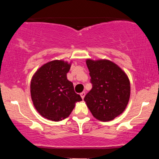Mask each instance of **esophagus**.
I'll return each instance as SVG.
<instances>
[{
	"label": "esophagus",
	"mask_w": 159,
	"mask_h": 159,
	"mask_svg": "<svg viewBox=\"0 0 159 159\" xmlns=\"http://www.w3.org/2000/svg\"><path fill=\"white\" fill-rule=\"evenodd\" d=\"M80 95H81V98H82V99H84V97H85V95H86V92H81V94H80Z\"/></svg>",
	"instance_id": "1"
}]
</instances>
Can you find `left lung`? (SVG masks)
I'll return each instance as SVG.
<instances>
[{"mask_svg":"<svg viewBox=\"0 0 159 159\" xmlns=\"http://www.w3.org/2000/svg\"><path fill=\"white\" fill-rule=\"evenodd\" d=\"M92 89L84 97L93 116L109 121L125 111L130 97V82L120 67L108 60L86 61Z\"/></svg>","mask_w":159,"mask_h":159,"instance_id":"8db88e82","label":"left lung"}]
</instances>
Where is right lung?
Here are the masks:
<instances>
[{
    "label": "right lung",
    "mask_w": 159,
    "mask_h": 159,
    "mask_svg": "<svg viewBox=\"0 0 159 159\" xmlns=\"http://www.w3.org/2000/svg\"><path fill=\"white\" fill-rule=\"evenodd\" d=\"M71 62L67 61L53 60L42 65L32 77V101L39 113L46 119H65L70 115L75 103L82 100L67 78Z\"/></svg>",
    "instance_id": "add662e5"
}]
</instances>
